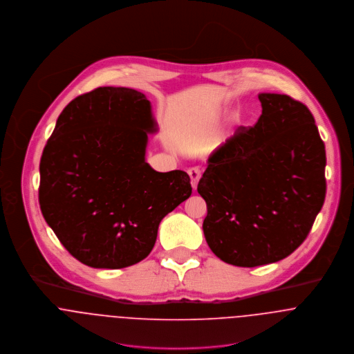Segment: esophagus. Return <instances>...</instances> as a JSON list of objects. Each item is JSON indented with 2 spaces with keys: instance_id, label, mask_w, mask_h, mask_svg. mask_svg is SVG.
<instances>
[{
  "instance_id": "esophagus-1",
  "label": "esophagus",
  "mask_w": 354,
  "mask_h": 354,
  "mask_svg": "<svg viewBox=\"0 0 354 354\" xmlns=\"http://www.w3.org/2000/svg\"><path fill=\"white\" fill-rule=\"evenodd\" d=\"M187 174L190 175V179H192V186L193 189L196 190V185H198V180L201 178V169L198 167H192L187 169Z\"/></svg>"
}]
</instances>
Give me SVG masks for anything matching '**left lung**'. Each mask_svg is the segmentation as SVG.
Masks as SVG:
<instances>
[{
	"mask_svg": "<svg viewBox=\"0 0 354 354\" xmlns=\"http://www.w3.org/2000/svg\"><path fill=\"white\" fill-rule=\"evenodd\" d=\"M258 97V122L240 126L212 153L196 187L207 206V245L240 268L290 255L326 196V151L311 111L288 95Z\"/></svg>",
	"mask_w": 354,
	"mask_h": 354,
	"instance_id": "1",
	"label": "left lung"
}]
</instances>
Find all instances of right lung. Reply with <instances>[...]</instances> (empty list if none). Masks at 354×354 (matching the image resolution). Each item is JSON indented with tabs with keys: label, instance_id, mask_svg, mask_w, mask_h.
<instances>
[{
	"label": "right lung",
	"instance_id": "1",
	"mask_svg": "<svg viewBox=\"0 0 354 354\" xmlns=\"http://www.w3.org/2000/svg\"><path fill=\"white\" fill-rule=\"evenodd\" d=\"M155 131L151 102L123 86L80 95L57 119L40 158V210L81 263L122 269L145 259L160 221L192 196L185 171L145 161Z\"/></svg>",
	"mask_w": 354,
	"mask_h": 354
}]
</instances>
